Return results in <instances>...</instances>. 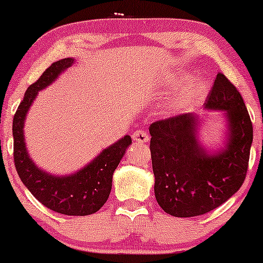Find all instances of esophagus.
<instances>
[{
    "label": "esophagus",
    "instance_id": "obj_1",
    "mask_svg": "<svg viewBox=\"0 0 263 263\" xmlns=\"http://www.w3.org/2000/svg\"><path fill=\"white\" fill-rule=\"evenodd\" d=\"M132 137H134V140L136 142H138V143H147V142L149 141L148 135H147L144 131H142V129H137V131H135L134 135H132Z\"/></svg>",
    "mask_w": 263,
    "mask_h": 263
}]
</instances>
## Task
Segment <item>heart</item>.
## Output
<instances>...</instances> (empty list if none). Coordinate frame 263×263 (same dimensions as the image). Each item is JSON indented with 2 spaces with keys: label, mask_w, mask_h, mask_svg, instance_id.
<instances>
[{
  "label": "heart",
  "mask_w": 263,
  "mask_h": 263,
  "mask_svg": "<svg viewBox=\"0 0 263 263\" xmlns=\"http://www.w3.org/2000/svg\"><path fill=\"white\" fill-rule=\"evenodd\" d=\"M165 91L178 90L176 95L165 104V112L170 115L180 114L186 108L194 106L204 99L208 91V83L203 78H192L188 71H177L164 81Z\"/></svg>",
  "instance_id": "1"
}]
</instances>
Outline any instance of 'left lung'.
I'll list each match as a JSON object with an SVG mask.
<instances>
[{"instance_id":"8db88e82","label":"left lung","mask_w":263,"mask_h":263,"mask_svg":"<svg viewBox=\"0 0 263 263\" xmlns=\"http://www.w3.org/2000/svg\"><path fill=\"white\" fill-rule=\"evenodd\" d=\"M204 108L224 115V144L216 151L199 140L203 120L197 114L149 126L157 203L177 218L203 215L224 204L242 185L249 167L252 123L242 96L224 74L216 75Z\"/></svg>"}]
</instances>
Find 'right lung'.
Masks as SVG:
<instances>
[{
  "label": "right lung",
  "instance_id": "add662e5",
  "mask_svg": "<svg viewBox=\"0 0 263 263\" xmlns=\"http://www.w3.org/2000/svg\"><path fill=\"white\" fill-rule=\"evenodd\" d=\"M75 63L74 58L54 62L42 77L27 89L13 117L14 165L26 188L48 209L64 215L85 216L96 213L106 203L112 186L114 172L132 143L128 135L123 136L107 148L102 149L91 162L79 171L65 176L52 174L39 168L32 161L25 141L27 114L38 91L49 86L59 75Z\"/></svg>",
  "mask_w": 263,
  "mask_h": 263
}]
</instances>
